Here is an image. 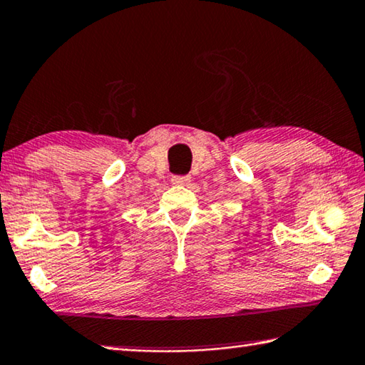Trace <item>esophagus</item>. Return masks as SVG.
<instances>
[{"label": "esophagus", "mask_w": 365, "mask_h": 365, "mask_svg": "<svg viewBox=\"0 0 365 365\" xmlns=\"http://www.w3.org/2000/svg\"><path fill=\"white\" fill-rule=\"evenodd\" d=\"M173 182L181 184V186H187V184L190 182V176H175L173 178Z\"/></svg>", "instance_id": "34e87169"}]
</instances>
